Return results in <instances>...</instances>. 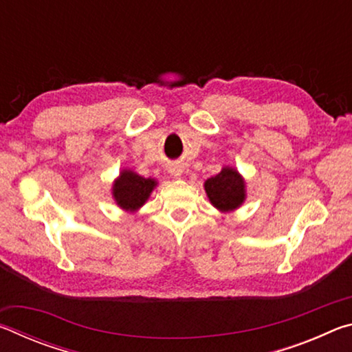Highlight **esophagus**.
Segmentation results:
<instances>
[{"instance_id": "34e87169", "label": "esophagus", "mask_w": 352, "mask_h": 352, "mask_svg": "<svg viewBox=\"0 0 352 352\" xmlns=\"http://www.w3.org/2000/svg\"><path fill=\"white\" fill-rule=\"evenodd\" d=\"M169 174L174 177V178H180L183 175V168L180 164H174L172 168L169 169Z\"/></svg>"}]
</instances>
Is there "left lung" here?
<instances>
[{
	"label": "left lung",
	"instance_id": "8db88e82",
	"mask_svg": "<svg viewBox=\"0 0 352 352\" xmlns=\"http://www.w3.org/2000/svg\"><path fill=\"white\" fill-rule=\"evenodd\" d=\"M204 188L211 205L220 212L236 211L247 199L245 180L239 170L231 166H223L217 175L208 178Z\"/></svg>",
	"mask_w": 352,
	"mask_h": 352
}]
</instances>
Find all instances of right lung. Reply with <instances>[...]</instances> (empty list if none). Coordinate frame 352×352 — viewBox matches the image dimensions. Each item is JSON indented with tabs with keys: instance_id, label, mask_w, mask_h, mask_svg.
I'll return each mask as SVG.
<instances>
[{
	"instance_id": "right-lung-1",
	"label": "right lung",
	"mask_w": 352,
	"mask_h": 352,
	"mask_svg": "<svg viewBox=\"0 0 352 352\" xmlns=\"http://www.w3.org/2000/svg\"><path fill=\"white\" fill-rule=\"evenodd\" d=\"M158 186L155 178H144L132 169H122L111 186V197L126 212H136Z\"/></svg>"
}]
</instances>
